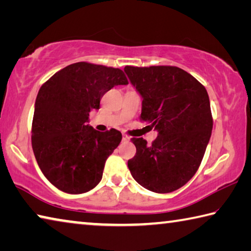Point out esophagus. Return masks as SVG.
<instances>
[{"label":"esophagus","instance_id":"esophagus-1","mask_svg":"<svg viewBox=\"0 0 251 251\" xmlns=\"http://www.w3.org/2000/svg\"><path fill=\"white\" fill-rule=\"evenodd\" d=\"M123 142H128L129 141V136H127V135H125V134H123Z\"/></svg>","mask_w":251,"mask_h":251}]
</instances>
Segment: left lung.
Returning a JSON list of instances; mask_svg holds the SVG:
<instances>
[{
    "label": "left lung",
    "instance_id": "obj_1",
    "mask_svg": "<svg viewBox=\"0 0 251 251\" xmlns=\"http://www.w3.org/2000/svg\"><path fill=\"white\" fill-rule=\"evenodd\" d=\"M142 97V121L155 127L151 145L131 138L136 155L128 160L134 179L151 192L166 194L184 186L201 165L212 130L206 88L176 66H125Z\"/></svg>",
    "mask_w": 251,
    "mask_h": 251
}]
</instances>
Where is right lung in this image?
<instances>
[{
	"mask_svg": "<svg viewBox=\"0 0 251 251\" xmlns=\"http://www.w3.org/2000/svg\"><path fill=\"white\" fill-rule=\"evenodd\" d=\"M120 69L86 62L71 64L42 85L35 100L32 147L42 173L62 192L83 194L99 185L105 161L122 134L87 124L106 92L127 85Z\"/></svg>",
	"mask_w": 251,
	"mask_h": 251,
	"instance_id": "add662e5",
	"label": "right lung"
}]
</instances>
